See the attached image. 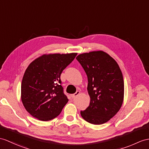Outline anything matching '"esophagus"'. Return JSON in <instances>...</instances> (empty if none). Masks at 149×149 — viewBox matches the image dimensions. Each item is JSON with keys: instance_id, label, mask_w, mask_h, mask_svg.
<instances>
[{"instance_id": "esophagus-1", "label": "esophagus", "mask_w": 149, "mask_h": 149, "mask_svg": "<svg viewBox=\"0 0 149 149\" xmlns=\"http://www.w3.org/2000/svg\"><path fill=\"white\" fill-rule=\"evenodd\" d=\"M79 91H77L75 93L72 94V95H71V98H72V99H74V98H75L76 97L78 96V95H79Z\"/></svg>"}]
</instances>
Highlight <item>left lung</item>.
Masks as SVG:
<instances>
[{"label":"left lung","instance_id":"8db88e82","mask_svg":"<svg viewBox=\"0 0 149 149\" xmlns=\"http://www.w3.org/2000/svg\"><path fill=\"white\" fill-rule=\"evenodd\" d=\"M77 59L88 78L89 106L81 117L93 125H102L120 109L124 98L122 72L113 58L103 51L79 54Z\"/></svg>","mask_w":149,"mask_h":149}]
</instances>
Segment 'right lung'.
<instances>
[{
	"label": "right lung",
	"mask_w": 149,
	"mask_h": 149,
	"mask_svg": "<svg viewBox=\"0 0 149 149\" xmlns=\"http://www.w3.org/2000/svg\"><path fill=\"white\" fill-rule=\"evenodd\" d=\"M77 55H43L29 65L21 83V100L33 117L47 121L59 115L68 102L61 74Z\"/></svg>",
	"instance_id": "obj_1"
}]
</instances>
